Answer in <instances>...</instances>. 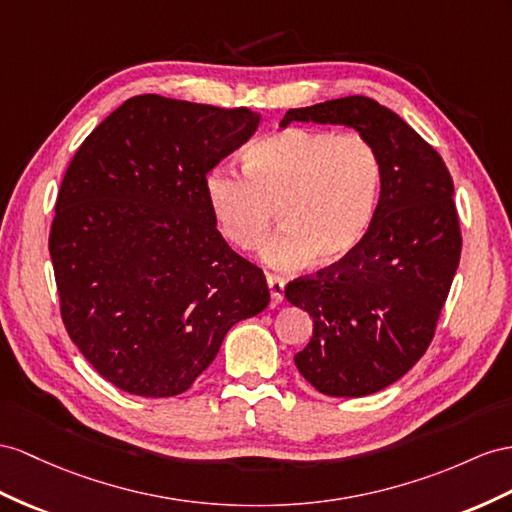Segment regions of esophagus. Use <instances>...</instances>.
I'll return each mask as SVG.
<instances>
[{
	"label": "esophagus",
	"mask_w": 512,
	"mask_h": 512,
	"mask_svg": "<svg viewBox=\"0 0 512 512\" xmlns=\"http://www.w3.org/2000/svg\"><path fill=\"white\" fill-rule=\"evenodd\" d=\"M266 283H268V290H270V300L272 305H279L283 300V290H285V283L279 277H272V274H266Z\"/></svg>",
	"instance_id": "esophagus-1"
}]
</instances>
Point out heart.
<instances>
[{"label":"heart","instance_id":"obj_1","mask_svg":"<svg viewBox=\"0 0 512 512\" xmlns=\"http://www.w3.org/2000/svg\"><path fill=\"white\" fill-rule=\"evenodd\" d=\"M242 168L218 166L205 192L222 235L253 251L270 233L274 212L281 233L264 248L274 268L331 266L355 251L381 201L385 164L376 144L359 134L285 127L248 144Z\"/></svg>","mask_w":512,"mask_h":512}]
</instances>
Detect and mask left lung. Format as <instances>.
Here are the masks:
<instances>
[{
    "label": "left lung",
    "instance_id": "obj_1",
    "mask_svg": "<svg viewBox=\"0 0 512 512\" xmlns=\"http://www.w3.org/2000/svg\"><path fill=\"white\" fill-rule=\"evenodd\" d=\"M292 121L355 127L385 164L376 216L355 251L285 287L313 318L298 372L326 396H370L409 372L435 337L463 246L454 183L441 155L370 97L296 108L281 125Z\"/></svg>",
    "mask_w": 512,
    "mask_h": 512
}]
</instances>
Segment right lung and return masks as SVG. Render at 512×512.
<instances>
[{
	"mask_svg": "<svg viewBox=\"0 0 512 512\" xmlns=\"http://www.w3.org/2000/svg\"><path fill=\"white\" fill-rule=\"evenodd\" d=\"M257 125L248 108L138 95L73 155L49 255L64 329L114 387L188 391L231 326L268 307L264 272L222 238L205 192Z\"/></svg>",
	"mask_w": 512,
	"mask_h": 512,
	"instance_id": "right-lung-1",
	"label": "right lung"
}]
</instances>
